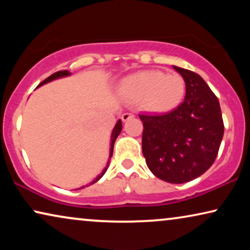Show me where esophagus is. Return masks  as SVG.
Segmentation results:
<instances>
[{"instance_id":"esophagus-1","label":"esophagus","mask_w":250,"mask_h":250,"mask_svg":"<svg viewBox=\"0 0 250 250\" xmlns=\"http://www.w3.org/2000/svg\"><path fill=\"white\" fill-rule=\"evenodd\" d=\"M133 117H134V115L131 114V112H125V114L122 115L123 122H127V121H129V119L133 118Z\"/></svg>"}]
</instances>
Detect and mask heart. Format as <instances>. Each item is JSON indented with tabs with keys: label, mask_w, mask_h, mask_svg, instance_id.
Instances as JSON below:
<instances>
[{
	"label": "heart",
	"mask_w": 250,
	"mask_h": 250,
	"mask_svg": "<svg viewBox=\"0 0 250 250\" xmlns=\"http://www.w3.org/2000/svg\"><path fill=\"white\" fill-rule=\"evenodd\" d=\"M118 92L126 100L140 102L146 110L162 114L179 107L186 94V84L175 73L141 70L123 78Z\"/></svg>",
	"instance_id": "heart-1"
}]
</instances>
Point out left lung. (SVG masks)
I'll return each mask as SVG.
<instances>
[{"label":"left lung","mask_w":250,"mask_h":250,"mask_svg":"<svg viewBox=\"0 0 250 250\" xmlns=\"http://www.w3.org/2000/svg\"><path fill=\"white\" fill-rule=\"evenodd\" d=\"M186 82V98L164 115H139L142 152L158 179L186 183L203 175L216 159L224 124L218 99L203 77L173 66Z\"/></svg>","instance_id":"left-lung-1"}]
</instances>
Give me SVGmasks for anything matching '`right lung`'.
<instances>
[{
  "mask_svg": "<svg viewBox=\"0 0 250 250\" xmlns=\"http://www.w3.org/2000/svg\"><path fill=\"white\" fill-rule=\"evenodd\" d=\"M70 75V73L68 70H61V71H57V73H54V74H52L51 75V76H49L46 78V80H44L42 83H40V85L39 86H42V85H44V84H46V83H49V82H52V81H54V80H57V78H61V77H66V76H69ZM37 86V87H39ZM122 132V121L121 119H119V121L116 123V125H115V127H114V129H112V133H111V143H110V155H109V158H111V156H112V151H114V145H115V141H116V139H117V136L119 135V133ZM108 166H109V162H108V164H107V167H105V168L104 169V172H102L100 175H99L97 179H95L93 182H92V184L93 183H95L97 182V181H99L101 179L102 176H104V174L105 173V170H107V168H108ZM84 187H82L81 189H83Z\"/></svg>",
  "mask_w": 250,
  "mask_h": 250,
  "instance_id": "1",
  "label": "right lung"
}]
</instances>
